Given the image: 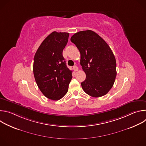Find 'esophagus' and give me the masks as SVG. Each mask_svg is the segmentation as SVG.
Segmentation results:
<instances>
[{
  "instance_id": "1",
  "label": "esophagus",
  "mask_w": 146,
  "mask_h": 146,
  "mask_svg": "<svg viewBox=\"0 0 146 146\" xmlns=\"http://www.w3.org/2000/svg\"><path fill=\"white\" fill-rule=\"evenodd\" d=\"M73 69H74V71H77L78 69V67L77 66H73Z\"/></svg>"
}]
</instances>
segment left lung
<instances>
[{
    "mask_svg": "<svg viewBox=\"0 0 146 146\" xmlns=\"http://www.w3.org/2000/svg\"><path fill=\"white\" fill-rule=\"evenodd\" d=\"M70 40L80 52V65L86 74V80L81 83L82 90L92 97L105 95L117 75L115 58L109 46L91 30L74 34Z\"/></svg>",
    "mask_w": 146,
    "mask_h": 146,
    "instance_id": "8db88e82",
    "label": "left lung"
}]
</instances>
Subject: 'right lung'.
<instances>
[{"instance_id": "add662e5", "label": "right lung", "mask_w": 146, "mask_h": 146, "mask_svg": "<svg viewBox=\"0 0 146 146\" xmlns=\"http://www.w3.org/2000/svg\"><path fill=\"white\" fill-rule=\"evenodd\" d=\"M69 36L66 32H52L41 43L34 56L36 84L46 97L53 100L65 95L72 78V72L62 55Z\"/></svg>"}]
</instances>
